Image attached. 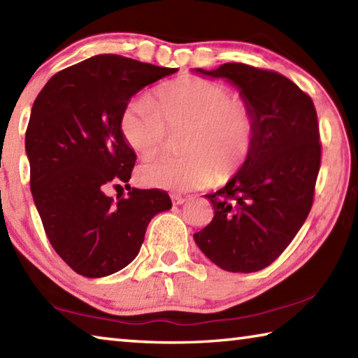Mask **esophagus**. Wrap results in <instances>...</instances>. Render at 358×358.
<instances>
[{"label": "esophagus", "mask_w": 358, "mask_h": 358, "mask_svg": "<svg viewBox=\"0 0 358 358\" xmlns=\"http://www.w3.org/2000/svg\"><path fill=\"white\" fill-rule=\"evenodd\" d=\"M186 201H187L186 197H181V196H178V194H173V196H172L173 205H183Z\"/></svg>", "instance_id": "34e87169"}]
</instances>
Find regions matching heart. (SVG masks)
<instances>
[{"mask_svg": "<svg viewBox=\"0 0 358 358\" xmlns=\"http://www.w3.org/2000/svg\"><path fill=\"white\" fill-rule=\"evenodd\" d=\"M185 155L145 161L138 177L145 185L171 191H192L240 172L256 143V113L234 98L226 85L201 77H181L156 92L155 102L134 98L124 106L120 131L141 156L164 147L169 131H181Z\"/></svg>", "mask_w": 358, "mask_h": 358, "instance_id": "1", "label": "heart"}]
</instances>
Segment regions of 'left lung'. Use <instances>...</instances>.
I'll return each instance as SVG.
<instances>
[{"label": "left lung", "instance_id": "obj_1", "mask_svg": "<svg viewBox=\"0 0 358 358\" xmlns=\"http://www.w3.org/2000/svg\"><path fill=\"white\" fill-rule=\"evenodd\" d=\"M196 72L232 82L256 113L257 132L243 169L205 196L215 216L194 240L222 270L259 271L281 256L313 207L320 167L316 108L280 72L243 63Z\"/></svg>", "mask_w": 358, "mask_h": 358}]
</instances>
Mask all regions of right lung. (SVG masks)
Listing matches in <instances>:
<instances>
[{"label":"right lung","mask_w":358,"mask_h":358,"mask_svg":"<svg viewBox=\"0 0 358 358\" xmlns=\"http://www.w3.org/2000/svg\"><path fill=\"white\" fill-rule=\"evenodd\" d=\"M177 72L96 55L57 72L36 98L27 128L29 186L53 250L76 273L102 278L141 251L155 215L172 207L161 189L107 196L128 183L137 156L120 131L124 106L143 87Z\"/></svg>","instance_id":"1"}]
</instances>
